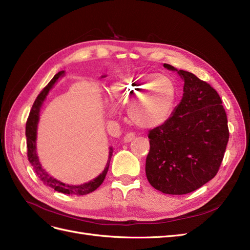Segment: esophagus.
<instances>
[{
  "instance_id": "esophagus-1",
  "label": "esophagus",
  "mask_w": 250,
  "mask_h": 250,
  "mask_svg": "<svg viewBox=\"0 0 250 250\" xmlns=\"http://www.w3.org/2000/svg\"><path fill=\"white\" fill-rule=\"evenodd\" d=\"M134 138H135V134L132 133V132H129V133H127V134L125 135L123 141H124L125 143H129V142H131Z\"/></svg>"
}]
</instances>
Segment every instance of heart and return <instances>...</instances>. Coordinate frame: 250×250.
<instances>
[{"mask_svg": "<svg viewBox=\"0 0 250 250\" xmlns=\"http://www.w3.org/2000/svg\"><path fill=\"white\" fill-rule=\"evenodd\" d=\"M113 106H128L131 123L142 129L160 127L169 119L177 100V87L166 75L129 74L111 82L107 90Z\"/></svg>", "mask_w": 250, "mask_h": 250, "instance_id": "heart-1", "label": "heart"}]
</instances>
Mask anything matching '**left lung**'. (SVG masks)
Returning <instances> with one entry per match:
<instances>
[{"label":"left lung","instance_id":"obj_1","mask_svg":"<svg viewBox=\"0 0 250 250\" xmlns=\"http://www.w3.org/2000/svg\"><path fill=\"white\" fill-rule=\"evenodd\" d=\"M185 82L183 98L172 116L150 130L146 176L156 190L184 195L217 174L229 133L220 96L194 74L165 63Z\"/></svg>","mask_w":250,"mask_h":250}]
</instances>
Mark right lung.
I'll list each match as a JSON object with an SVG mask.
<instances>
[{
	"label": "right lung",
	"mask_w": 250,
	"mask_h": 250,
	"mask_svg": "<svg viewBox=\"0 0 250 250\" xmlns=\"http://www.w3.org/2000/svg\"><path fill=\"white\" fill-rule=\"evenodd\" d=\"M64 76V71L58 72L53 79L48 83V85L44 87L42 93L37 96L35 102L33 103V106L31 108V111H30L29 118L27 120L26 123V138H27V148H28V160L33 167L35 173L37 174V176L42 181L44 186H47L49 188H54L55 191L63 193V194H71V195H86L94 192L96 188H99L101 184L103 183V180L106 176V173L109 168V163L112 156L113 149L112 147H109V153H108V160L106 163V166H105L104 170L102 173H100L96 178L87 181V183L81 184V185H67L62 183L56 178L53 177L52 175L46 171L41 162L39 155H37V150H36V140H37V126H39L40 122V113L41 109L42 107V104L44 100L47 99V96L49 94L52 87L55 85V83L59 80V78H62ZM106 77L105 75H102L101 78Z\"/></svg>",
	"instance_id": "obj_1"
}]
</instances>
